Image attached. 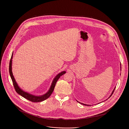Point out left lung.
Here are the masks:
<instances>
[{
	"label": "left lung",
	"instance_id": "1",
	"mask_svg": "<svg viewBox=\"0 0 129 129\" xmlns=\"http://www.w3.org/2000/svg\"><path fill=\"white\" fill-rule=\"evenodd\" d=\"M120 68H121V67H120ZM115 88H114V90H113V91H112V93H111V95H110V96H109V98H110V97H111V96H112V94H113V92H114V90H115ZM77 102H78V101H77ZM79 103H81V104H82V105H86V106H89V105H86V104H83V103H80V102H79Z\"/></svg>",
	"mask_w": 129,
	"mask_h": 129
}]
</instances>
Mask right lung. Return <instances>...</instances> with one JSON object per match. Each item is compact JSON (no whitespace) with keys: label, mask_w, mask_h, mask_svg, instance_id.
<instances>
[{"label":"right lung","mask_w":129,"mask_h":129,"mask_svg":"<svg viewBox=\"0 0 129 129\" xmlns=\"http://www.w3.org/2000/svg\"><path fill=\"white\" fill-rule=\"evenodd\" d=\"M12 58H13V54L12 55V57H11L10 62V64H9V72H10V75L11 79L13 82V84L14 88H15L17 93H18V94H20L21 96L24 98L25 99H27V100H29L32 102H42V101L46 100L47 99H48L52 94V92L54 90V87H55V86H56L57 81L59 80V79L60 78L61 76H62V75H63L66 73V71H63L61 72V73H59V74L54 78V79L52 82L51 85L50 87V89H49V90L48 91V92L44 94V95H41V96L34 95L30 93L26 92L22 90L21 88H20V87L18 86V84H17L15 80V78L13 76L12 71Z\"/></svg>","instance_id":"add662e5"}]
</instances>
